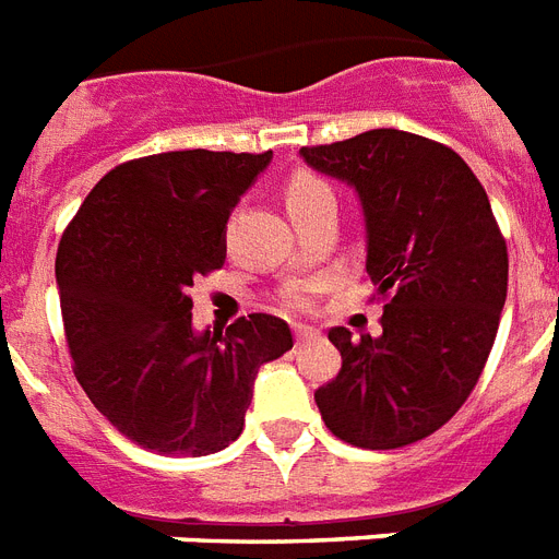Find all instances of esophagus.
<instances>
[{"label": "esophagus", "instance_id": "obj_1", "mask_svg": "<svg viewBox=\"0 0 559 559\" xmlns=\"http://www.w3.org/2000/svg\"><path fill=\"white\" fill-rule=\"evenodd\" d=\"M293 333H296V342L319 340V328H313V324H293Z\"/></svg>", "mask_w": 559, "mask_h": 559}]
</instances>
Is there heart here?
I'll list each match as a JSON object with an SVG mask.
<instances>
[{"label": "heart", "instance_id": "b5f03b06", "mask_svg": "<svg viewBox=\"0 0 559 559\" xmlns=\"http://www.w3.org/2000/svg\"><path fill=\"white\" fill-rule=\"evenodd\" d=\"M316 197H333L331 186L313 174H296L287 186V205L316 200ZM319 289V281H293L289 287L281 289V305L287 310H307L313 305V293Z\"/></svg>", "mask_w": 559, "mask_h": 559}]
</instances>
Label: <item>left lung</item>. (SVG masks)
I'll return each instance as SVG.
<instances>
[{
    "instance_id": "8db88e82",
    "label": "left lung",
    "mask_w": 559,
    "mask_h": 559,
    "mask_svg": "<svg viewBox=\"0 0 559 559\" xmlns=\"http://www.w3.org/2000/svg\"><path fill=\"white\" fill-rule=\"evenodd\" d=\"M301 156L359 191L366 270L382 298L377 340L328 333L342 368L316 389V406L340 441L362 450L424 441L476 389L499 331L508 243L490 200L452 147L391 127Z\"/></svg>"
}]
</instances>
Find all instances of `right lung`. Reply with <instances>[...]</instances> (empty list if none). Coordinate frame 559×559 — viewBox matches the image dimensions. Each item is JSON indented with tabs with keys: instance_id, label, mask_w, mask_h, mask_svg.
<instances>
[{
	"instance_id": "1",
	"label": "right lung",
	"mask_w": 559,
	"mask_h": 559,
	"mask_svg": "<svg viewBox=\"0 0 559 559\" xmlns=\"http://www.w3.org/2000/svg\"><path fill=\"white\" fill-rule=\"evenodd\" d=\"M272 159L170 151L118 165L57 246V289L74 377L144 450L209 455L243 432L254 373L293 348L287 322L240 316L193 333V278L226 261V223Z\"/></svg>"
}]
</instances>
